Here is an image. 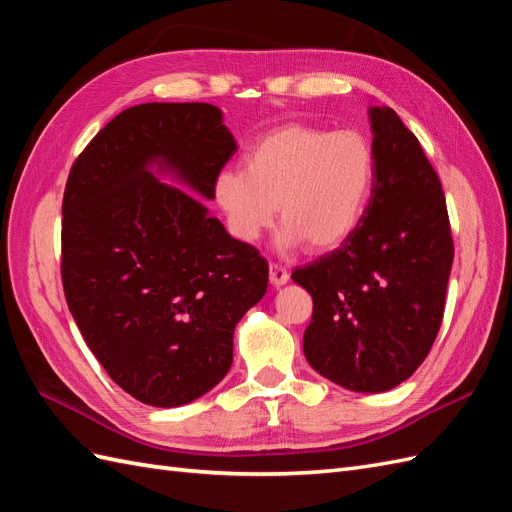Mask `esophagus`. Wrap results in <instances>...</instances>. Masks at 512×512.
<instances>
[{
	"label": "esophagus",
	"mask_w": 512,
	"mask_h": 512,
	"mask_svg": "<svg viewBox=\"0 0 512 512\" xmlns=\"http://www.w3.org/2000/svg\"><path fill=\"white\" fill-rule=\"evenodd\" d=\"M287 279H290V274H287L285 268L277 266V264H270V283L274 287H281L287 283Z\"/></svg>",
	"instance_id": "esophagus-1"
}]
</instances>
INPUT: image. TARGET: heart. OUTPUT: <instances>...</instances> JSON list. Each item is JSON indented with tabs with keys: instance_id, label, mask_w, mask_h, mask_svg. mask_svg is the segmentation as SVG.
I'll list each match as a JSON object with an SVG mask.
<instances>
[{
	"instance_id": "b5f03b06",
	"label": "heart",
	"mask_w": 512,
	"mask_h": 512,
	"mask_svg": "<svg viewBox=\"0 0 512 512\" xmlns=\"http://www.w3.org/2000/svg\"><path fill=\"white\" fill-rule=\"evenodd\" d=\"M372 186L374 149L363 134L292 123L257 140L244 170H222L214 194L240 242H255L279 207V251L307 242L324 253L355 233Z\"/></svg>"
}]
</instances>
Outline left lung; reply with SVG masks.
I'll use <instances>...</instances> for the list:
<instances>
[{
	"mask_svg": "<svg viewBox=\"0 0 512 512\" xmlns=\"http://www.w3.org/2000/svg\"><path fill=\"white\" fill-rule=\"evenodd\" d=\"M374 186L355 233L294 283L311 294L309 365L331 383L383 393L409 378L439 333L454 259L441 181L422 144L372 106Z\"/></svg>",
	"mask_w": 512,
	"mask_h": 512,
	"instance_id": "left-lung-1",
	"label": "left lung"
}]
</instances>
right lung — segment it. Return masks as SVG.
I'll return each instance as SVG.
<instances>
[{"label": "right lung", "instance_id": "add662e5", "mask_svg": "<svg viewBox=\"0 0 512 512\" xmlns=\"http://www.w3.org/2000/svg\"><path fill=\"white\" fill-rule=\"evenodd\" d=\"M235 151L212 103H140L71 168L64 296L103 370L144 404L173 409L214 389L233 363L235 324L266 294V259L193 196L214 199Z\"/></svg>", "mask_w": 512, "mask_h": 512}]
</instances>
